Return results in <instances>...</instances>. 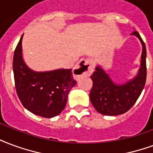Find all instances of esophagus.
<instances>
[{
  "label": "esophagus",
  "mask_w": 153,
  "mask_h": 153,
  "mask_svg": "<svg viewBox=\"0 0 153 153\" xmlns=\"http://www.w3.org/2000/svg\"><path fill=\"white\" fill-rule=\"evenodd\" d=\"M93 61L89 58L81 59L74 68V74L77 77H80L85 74H89L93 72Z\"/></svg>",
  "instance_id": "esophagus-1"
}]
</instances>
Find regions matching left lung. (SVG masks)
Returning <instances> with one entry per match:
<instances>
[{
	"label": "left lung",
	"mask_w": 153,
	"mask_h": 153,
	"mask_svg": "<svg viewBox=\"0 0 153 153\" xmlns=\"http://www.w3.org/2000/svg\"><path fill=\"white\" fill-rule=\"evenodd\" d=\"M139 38L143 46L141 65L137 76L123 85L114 83L102 68L97 66L91 79L93 85L90 92V100L100 114L115 116L125 114L135 104L145 86L147 77L146 46L138 31L132 32Z\"/></svg>",
	"instance_id": "1"
}]
</instances>
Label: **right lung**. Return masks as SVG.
<instances>
[{"mask_svg":"<svg viewBox=\"0 0 153 153\" xmlns=\"http://www.w3.org/2000/svg\"><path fill=\"white\" fill-rule=\"evenodd\" d=\"M17 45L13 60V71L17 95L27 110L40 117H53L62 113L68 94L76 84L71 69L36 72L22 59V39Z\"/></svg>","mask_w":153,"mask_h":153,"instance_id":"right-lung-1","label":"right lung"}]
</instances>
